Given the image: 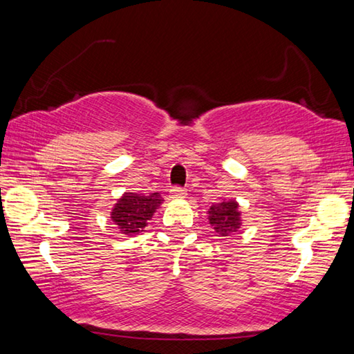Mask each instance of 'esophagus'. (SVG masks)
<instances>
[{
	"label": "esophagus",
	"instance_id": "esophagus-1",
	"mask_svg": "<svg viewBox=\"0 0 354 354\" xmlns=\"http://www.w3.org/2000/svg\"><path fill=\"white\" fill-rule=\"evenodd\" d=\"M185 196H187V192L181 187H173L170 190V198H173V200H183V198H185Z\"/></svg>",
	"mask_w": 354,
	"mask_h": 354
}]
</instances>
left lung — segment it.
<instances>
[{"instance_id":"left-lung-1","label":"left lung","mask_w":354,"mask_h":354,"mask_svg":"<svg viewBox=\"0 0 354 354\" xmlns=\"http://www.w3.org/2000/svg\"><path fill=\"white\" fill-rule=\"evenodd\" d=\"M207 220L218 236L227 237L242 226L241 206L236 200H221L212 203L207 211Z\"/></svg>"}]
</instances>
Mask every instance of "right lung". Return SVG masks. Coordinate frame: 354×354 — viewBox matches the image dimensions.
<instances>
[{"mask_svg": "<svg viewBox=\"0 0 354 354\" xmlns=\"http://www.w3.org/2000/svg\"><path fill=\"white\" fill-rule=\"evenodd\" d=\"M162 196L158 192L149 195L124 192L112 207L111 218L124 236H137L145 230L153 218L156 209L162 205Z\"/></svg>", "mask_w": 354, "mask_h": 354, "instance_id": "1", "label": "right lung"}]
</instances>
